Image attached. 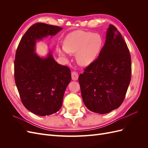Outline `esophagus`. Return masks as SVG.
I'll use <instances>...</instances> for the list:
<instances>
[{
  "instance_id": "obj_1",
  "label": "esophagus",
  "mask_w": 148,
  "mask_h": 148,
  "mask_svg": "<svg viewBox=\"0 0 148 148\" xmlns=\"http://www.w3.org/2000/svg\"><path fill=\"white\" fill-rule=\"evenodd\" d=\"M71 78L73 80H77L78 78V74L77 71H72L71 72Z\"/></svg>"
}]
</instances>
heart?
Returning a JSON list of instances; mask_svg holds the SVG:
<instances>
[{
    "label": "heart",
    "instance_id": "obj_1",
    "mask_svg": "<svg viewBox=\"0 0 148 148\" xmlns=\"http://www.w3.org/2000/svg\"><path fill=\"white\" fill-rule=\"evenodd\" d=\"M100 36L82 30L69 34L64 39V46H58L57 49L62 55L76 53L78 63L87 66L95 60L102 47Z\"/></svg>",
    "mask_w": 148,
    "mask_h": 148
}]
</instances>
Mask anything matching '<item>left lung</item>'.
I'll list each match as a JSON object with an SVG mask.
<instances>
[{
  "label": "left lung",
  "instance_id": "obj_1",
  "mask_svg": "<svg viewBox=\"0 0 148 148\" xmlns=\"http://www.w3.org/2000/svg\"><path fill=\"white\" fill-rule=\"evenodd\" d=\"M131 75L129 49L117 29L110 25L97 59L79 76L85 106L100 114L117 109L125 99Z\"/></svg>",
  "mask_w": 148,
  "mask_h": 148
}]
</instances>
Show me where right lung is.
<instances>
[{"instance_id":"add662e5","label":"right lung","mask_w":148,"mask_h":148,"mask_svg":"<svg viewBox=\"0 0 148 148\" xmlns=\"http://www.w3.org/2000/svg\"><path fill=\"white\" fill-rule=\"evenodd\" d=\"M62 28L42 23L33 25L21 39L14 61L16 86L24 106L40 116L52 115L61 108L70 69L57 64L51 52L40 57L35 51L38 40L54 36Z\"/></svg>"}]
</instances>
